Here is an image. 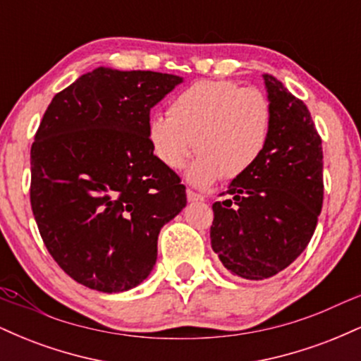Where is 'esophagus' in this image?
<instances>
[{"instance_id": "1", "label": "esophagus", "mask_w": 361, "mask_h": 361, "mask_svg": "<svg viewBox=\"0 0 361 361\" xmlns=\"http://www.w3.org/2000/svg\"><path fill=\"white\" fill-rule=\"evenodd\" d=\"M186 200H188V202H202V200H204V195L193 192V190H186Z\"/></svg>"}]
</instances>
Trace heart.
I'll return each mask as SVG.
<instances>
[{
  "label": "heart",
  "instance_id": "obj_1",
  "mask_svg": "<svg viewBox=\"0 0 361 361\" xmlns=\"http://www.w3.org/2000/svg\"><path fill=\"white\" fill-rule=\"evenodd\" d=\"M273 123L271 102L258 88L227 80H202L176 94L168 115H152L147 139L164 166L180 169L197 146L186 178L207 188L222 175L243 176L267 149Z\"/></svg>",
  "mask_w": 361,
  "mask_h": 361
}]
</instances>
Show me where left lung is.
Wrapping results in <instances>:
<instances>
[{"mask_svg": "<svg viewBox=\"0 0 361 361\" xmlns=\"http://www.w3.org/2000/svg\"><path fill=\"white\" fill-rule=\"evenodd\" d=\"M273 123L258 163L231 181L212 205L210 243L233 275L264 280L307 247L322 209V147L310 111L271 74H263Z\"/></svg>", "mask_w": 361, "mask_h": 361, "instance_id": "1", "label": "left lung"}]
</instances>
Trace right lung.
Instances as JSON below:
<instances>
[{
	"mask_svg": "<svg viewBox=\"0 0 361 361\" xmlns=\"http://www.w3.org/2000/svg\"><path fill=\"white\" fill-rule=\"evenodd\" d=\"M183 78L93 69L52 98L30 151V202L45 247L85 287H137L157 235L186 205L185 186L147 139L151 109Z\"/></svg>",
	"mask_w": 361,
	"mask_h": 361,
	"instance_id": "right-lung-1",
	"label": "right lung"
}]
</instances>
